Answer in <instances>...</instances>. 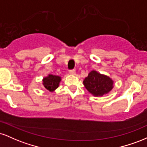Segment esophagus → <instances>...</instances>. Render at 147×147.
<instances>
[{"label":"esophagus","instance_id":"34e87169","mask_svg":"<svg viewBox=\"0 0 147 147\" xmlns=\"http://www.w3.org/2000/svg\"><path fill=\"white\" fill-rule=\"evenodd\" d=\"M69 73H70V75H75L76 74V71L75 70H71L69 71Z\"/></svg>","mask_w":147,"mask_h":147}]
</instances>
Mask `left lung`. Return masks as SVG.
<instances>
[{
    "instance_id": "left-lung-1",
    "label": "left lung",
    "mask_w": 147,
    "mask_h": 147,
    "mask_svg": "<svg viewBox=\"0 0 147 147\" xmlns=\"http://www.w3.org/2000/svg\"><path fill=\"white\" fill-rule=\"evenodd\" d=\"M86 88L94 97H102L113 88L114 81L109 76L92 70L83 81Z\"/></svg>"
}]
</instances>
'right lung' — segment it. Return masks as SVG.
Here are the masks:
<instances>
[{
  "label": "right lung",
  "mask_w": 147,
  "mask_h": 147,
  "mask_svg": "<svg viewBox=\"0 0 147 147\" xmlns=\"http://www.w3.org/2000/svg\"><path fill=\"white\" fill-rule=\"evenodd\" d=\"M61 81V77L60 76L48 74V76L43 77L42 79V84L46 90L50 92H54L59 86Z\"/></svg>",
  "instance_id": "obj_1"
}]
</instances>
